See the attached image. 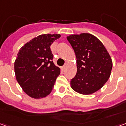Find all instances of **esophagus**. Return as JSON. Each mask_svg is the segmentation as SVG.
I'll return each mask as SVG.
<instances>
[{"label": "esophagus", "mask_w": 126, "mask_h": 126, "mask_svg": "<svg viewBox=\"0 0 126 126\" xmlns=\"http://www.w3.org/2000/svg\"><path fill=\"white\" fill-rule=\"evenodd\" d=\"M66 67V65H63V67H61V69H65V68Z\"/></svg>", "instance_id": "obj_1"}]
</instances>
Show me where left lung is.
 I'll return each instance as SVG.
<instances>
[{"label": "left lung", "mask_w": 126, "mask_h": 126, "mask_svg": "<svg viewBox=\"0 0 126 126\" xmlns=\"http://www.w3.org/2000/svg\"><path fill=\"white\" fill-rule=\"evenodd\" d=\"M76 57L77 73L71 87L82 94H91L103 87L110 77L113 63L98 39L90 33L67 37Z\"/></svg>", "instance_id": "left-lung-1"}]
</instances>
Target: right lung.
Instances as JSON below:
<instances>
[{"instance_id": "obj_1", "label": "right lung", "mask_w": 126, "mask_h": 126, "mask_svg": "<svg viewBox=\"0 0 126 126\" xmlns=\"http://www.w3.org/2000/svg\"><path fill=\"white\" fill-rule=\"evenodd\" d=\"M60 34H42L22 47L14 63L17 81L30 97L42 98L51 93L60 69L52 61L50 45Z\"/></svg>"}]
</instances>
